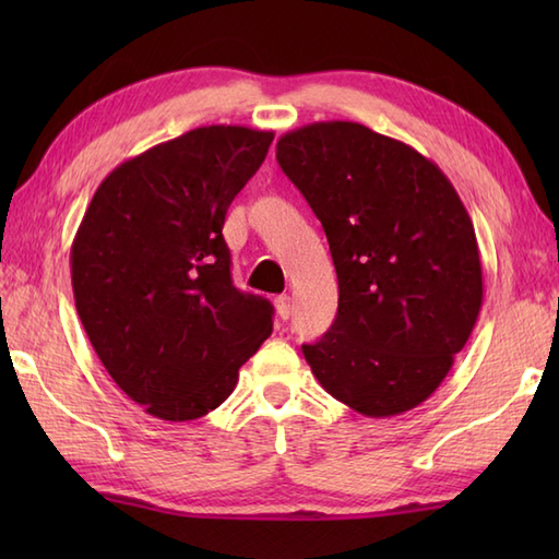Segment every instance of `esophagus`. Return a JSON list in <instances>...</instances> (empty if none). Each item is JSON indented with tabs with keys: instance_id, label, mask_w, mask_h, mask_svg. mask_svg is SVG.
I'll return each instance as SVG.
<instances>
[{
	"instance_id": "obj_1",
	"label": "esophagus",
	"mask_w": 559,
	"mask_h": 559,
	"mask_svg": "<svg viewBox=\"0 0 559 559\" xmlns=\"http://www.w3.org/2000/svg\"><path fill=\"white\" fill-rule=\"evenodd\" d=\"M290 312H293V305H290L288 295H278V298H276V314H278L281 319H288Z\"/></svg>"
}]
</instances>
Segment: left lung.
Wrapping results in <instances>:
<instances>
[{
	"mask_svg": "<svg viewBox=\"0 0 559 559\" xmlns=\"http://www.w3.org/2000/svg\"><path fill=\"white\" fill-rule=\"evenodd\" d=\"M276 160L322 221L338 314L302 353L331 396L389 418L435 394L483 305L476 230L423 153L358 122L283 134Z\"/></svg>",
	"mask_w": 559,
	"mask_h": 559,
	"instance_id": "1",
	"label": "left lung"
}]
</instances>
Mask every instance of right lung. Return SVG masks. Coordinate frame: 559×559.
Wrapping results in <instances>:
<instances>
[{
    "mask_svg": "<svg viewBox=\"0 0 559 559\" xmlns=\"http://www.w3.org/2000/svg\"><path fill=\"white\" fill-rule=\"evenodd\" d=\"M273 132L211 124L105 177L71 245V288L93 350L153 418L218 408L273 331V307L237 290L223 223Z\"/></svg>",
    "mask_w": 559,
    "mask_h": 559,
    "instance_id": "add662e5",
    "label": "right lung"
}]
</instances>
